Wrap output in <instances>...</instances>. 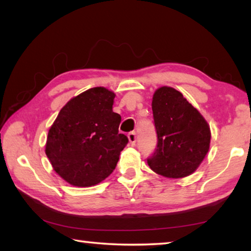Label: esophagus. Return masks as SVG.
<instances>
[{
	"label": "esophagus",
	"mask_w": 251,
	"mask_h": 251,
	"mask_svg": "<svg viewBox=\"0 0 251 251\" xmlns=\"http://www.w3.org/2000/svg\"><path fill=\"white\" fill-rule=\"evenodd\" d=\"M128 139H129V142L130 145L134 146L136 144V140H137V136H136V132L135 131H130L128 134Z\"/></svg>",
	"instance_id": "34e87169"
}]
</instances>
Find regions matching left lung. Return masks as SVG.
<instances>
[{
  "mask_svg": "<svg viewBox=\"0 0 251 251\" xmlns=\"http://www.w3.org/2000/svg\"><path fill=\"white\" fill-rule=\"evenodd\" d=\"M156 147L147 161L155 173L181 178L197 170L208 153L211 132L197 109L174 88L161 87L152 99Z\"/></svg>",
  "mask_w": 251,
  "mask_h": 251,
  "instance_id": "8db88e82",
  "label": "left lung"
}]
</instances>
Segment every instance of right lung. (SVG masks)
<instances>
[{
    "label": "right lung",
    "instance_id": "1",
    "mask_svg": "<svg viewBox=\"0 0 251 251\" xmlns=\"http://www.w3.org/2000/svg\"><path fill=\"white\" fill-rule=\"evenodd\" d=\"M114 98L103 87L88 89L63 106L49 130L46 153L54 171L71 185L89 187L105 179L128 144L119 132Z\"/></svg>",
    "mask_w": 251,
    "mask_h": 251
}]
</instances>
